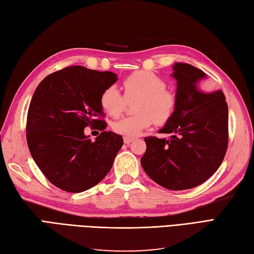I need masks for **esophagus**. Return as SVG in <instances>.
<instances>
[{
	"label": "esophagus",
	"instance_id": "1",
	"mask_svg": "<svg viewBox=\"0 0 254 254\" xmlns=\"http://www.w3.org/2000/svg\"><path fill=\"white\" fill-rule=\"evenodd\" d=\"M123 140H125V144L128 145L132 140H134V137H125V138H123Z\"/></svg>",
	"mask_w": 254,
	"mask_h": 254
}]
</instances>
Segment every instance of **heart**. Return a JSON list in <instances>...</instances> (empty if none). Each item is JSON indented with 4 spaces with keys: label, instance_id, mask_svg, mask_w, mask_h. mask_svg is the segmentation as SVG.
<instances>
[{
    "label": "heart",
    "instance_id": "obj_1",
    "mask_svg": "<svg viewBox=\"0 0 254 254\" xmlns=\"http://www.w3.org/2000/svg\"><path fill=\"white\" fill-rule=\"evenodd\" d=\"M122 88L126 99L137 98L134 104L136 115L122 118L113 123V129L126 137H135L152 123L163 126L170 121L176 109V96L166 88V82L158 74L138 70L126 76ZM100 107L111 117H118L126 106V100L115 86H109L99 98Z\"/></svg>",
    "mask_w": 254,
    "mask_h": 254
}]
</instances>
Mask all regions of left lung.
Wrapping results in <instances>:
<instances>
[{"instance_id":"8db88e82","label":"left lung","mask_w":254,"mask_h":254,"mask_svg":"<svg viewBox=\"0 0 254 254\" xmlns=\"http://www.w3.org/2000/svg\"><path fill=\"white\" fill-rule=\"evenodd\" d=\"M176 109L159 133L171 137H145L140 164L149 178L171 190L202 184L220 168L228 145V107L221 90L204 93L200 80L207 75L190 64H173Z\"/></svg>"}]
</instances>
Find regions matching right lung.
Returning a JSON list of instances; mask_svg holds the SVG:
<instances>
[{
    "label": "right lung",
    "instance_id": "add662e5",
    "mask_svg": "<svg viewBox=\"0 0 254 254\" xmlns=\"http://www.w3.org/2000/svg\"><path fill=\"white\" fill-rule=\"evenodd\" d=\"M117 74L71 66L44 78L33 93L27 116V143L34 162L53 185L81 192L97 185L110 171L123 145L107 127L99 98ZM88 125L103 132L92 142Z\"/></svg>",
    "mask_w": 254,
    "mask_h": 254
}]
</instances>
